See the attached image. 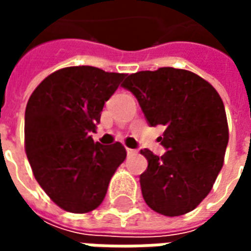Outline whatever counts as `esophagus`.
I'll use <instances>...</instances> for the list:
<instances>
[{"instance_id": "esophagus-1", "label": "esophagus", "mask_w": 251, "mask_h": 251, "mask_svg": "<svg viewBox=\"0 0 251 251\" xmlns=\"http://www.w3.org/2000/svg\"><path fill=\"white\" fill-rule=\"evenodd\" d=\"M126 153H127L129 156H131V154H136L137 151L136 149H130V148H127V149H126Z\"/></svg>"}]
</instances>
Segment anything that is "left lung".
Instances as JSON below:
<instances>
[{
  "instance_id": "8db88e82",
  "label": "left lung",
  "mask_w": 251,
  "mask_h": 251,
  "mask_svg": "<svg viewBox=\"0 0 251 251\" xmlns=\"http://www.w3.org/2000/svg\"><path fill=\"white\" fill-rule=\"evenodd\" d=\"M122 87L149 125L165 126L158 141L167 152L141 151L148 160L140 176L144 200L161 215H184L210 194L223 167L228 126L222 98L203 77L172 67L131 74Z\"/></svg>"
}]
</instances>
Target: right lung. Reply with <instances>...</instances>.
<instances>
[{
  "label": "right lung",
  "mask_w": 251,
  "mask_h": 251,
  "mask_svg": "<svg viewBox=\"0 0 251 251\" xmlns=\"http://www.w3.org/2000/svg\"><path fill=\"white\" fill-rule=\"evenodd\" d=\"M125 74L91 66L57 70L36 87L25 109V152L37 183L60 208L84 214L103 201L126 158L115 142H94L104 102Z\"/></svg>",
  "instance_id": "1"
}]
</instances>
